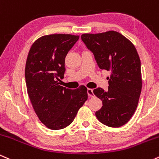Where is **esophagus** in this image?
Returning <instances> with one entry per match:
<instances>
[{
  "label": "esophagus",
  "mask_w": 159,
  "mask_h": 159,
  "mask_svg": "<svg viewBox=\"0 0 159 159\" xmlns=\"http://www.w3.org/2000/svg\"><path fill=\"white\" fill-rule=\"evenodd\" d=\"M87 94L90 97H93L94 96V93H93V89L88 88L87 89Z\"/></svg>",
  "instance_id": "esophagus-1"
}]
</instances>
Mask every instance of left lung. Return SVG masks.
Instances as JSON below:
<instances>
[{
  "label": "left lung",
  "mask_w": 159,
  "mask_h": 159,
  "mask_svg": "<svg viewBox=\"0 0 159 159\" xmlns=\"http://www.w3.org/2000/svg\"><path fill=\"white\" fill-rule=\"evenodd\" d=\"M81 39L93 53L101 69L110 71L108 90L98 87L93 93L102 101L96 112L104 125L117 128L132 118L141 93L140 60L133 43L120 33L84 34Z\"/></svg>",
  "instance_id": "left-lung-1"
}]
</instances>
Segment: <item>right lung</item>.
Segmentation results:
<instances>
[{
  "mask_svg": "<svg viewBox=\"0 0 159 159\" xmlns=\"http://www.w3.org/2000/svg\"><path fill=\"white\" fill-rule=\"evenodd\" d=\"M79 39L72 34H49L33 43L25 65V81L30 102L40 121L59 130L73 122L87 99V89L59 85L65 72V58Z\"/></svg>",
  "mask_w": 159,
  "mask_h": 159,
  "instance_id": "1",
  "label": "right lung"
}]
</instances>
